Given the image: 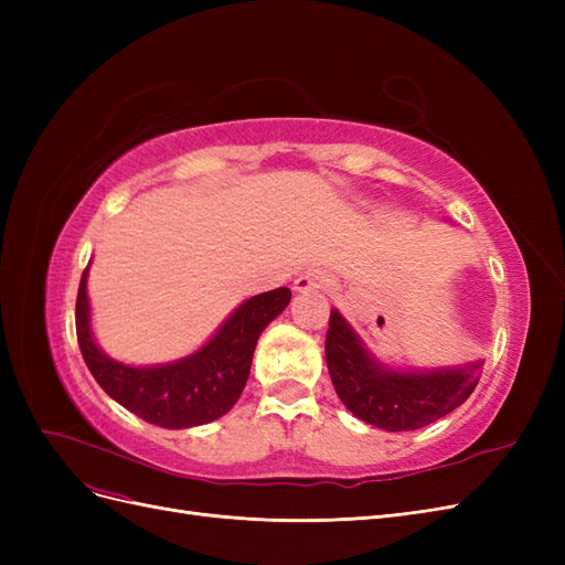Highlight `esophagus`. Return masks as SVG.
<instances>
[{
    "label": "esophagus",
    "instance_id": "esophagus-1",
    "mask_svg": "<svg viewBox=\"0 0 565 565\" xmlns=\"http://www.w3.org/2000/svg\"><path fill=\"white\" fill-rule=\"evenodd\" d=\"M330 285V276L328 273H322L318 268H309L303 270L301 276L295 280V289L297 292H311V289H322Z\"/></svg>",
    "mask_w": 565,
    "mask_h": 565
}]
</instances>
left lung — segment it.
<instances>
[{
  "instance_id": "obj_1",
  "label": "left lung",
  "mask_w": 565,
  "mask_h": 565,
  "mask_svg": "<svg viewBox=\"0 0 565 565\" xmlns=\"http://www.w3.org/2000/svg\"><path fill=\"white\" fill-rule=\"evenodd\" d=\"M324 358L337 396L351 413L386 431H413L465 403L481 365L440 372H393L372 361L337 311L330 313Z\"/></svg>"
}]
</instances>
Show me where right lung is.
I'll return each instance as SVG.
<instances>
[{
  "label": "right lung",
  "mask_w": 565,
  "mask_h": 565,
  "mask_svg": "<svg viewBox=\"0 0 565 565\" xmlns=\"http://www.w3.org/2000/svg\"><path fill=\"white\" fill-rule=\"evenodd\" d=\"M292 299L287 287L247 299L210 344L179 363L162 367H129L98 351L89 330L87 270L82 273L75 328L84 363L98 386L141 419L164 429H188L226 415L247 384L252 355L266 324Z\"/></svg>",
  "instance_id": "add662e5"
}]
</instances>
